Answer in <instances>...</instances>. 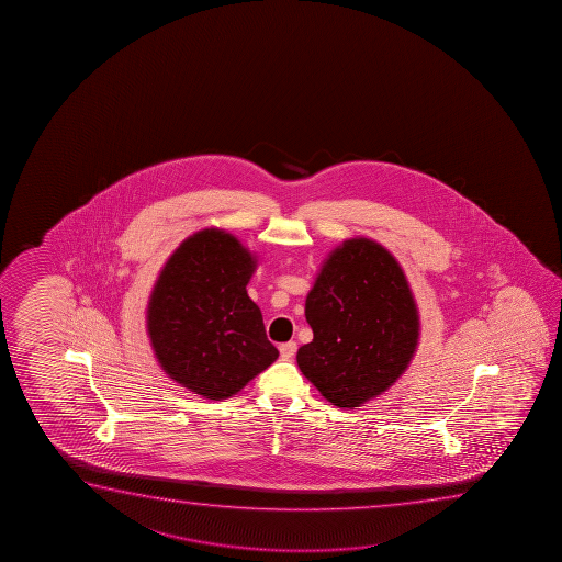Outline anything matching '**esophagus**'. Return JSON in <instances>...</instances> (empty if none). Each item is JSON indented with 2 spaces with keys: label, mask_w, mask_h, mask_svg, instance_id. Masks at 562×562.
I'll return each mask as SVG.
<instances>
[{
  "label": "esophagus",
  "mask_w": 562,
  "mask_h": 562,
  "mask_svg": "<svg viewBox=\"0 0 562 562\" xmlns=\"http://www.w3.org/2000/svg\"><path fill=\"white\" fill-rule=\"evenodd\" d=\"M295 351H297V344H295V341H288V344H282V346H280V357H282L284 361L293 359Z\"/></svg>",
  "instance_id": "34e87169"
}]
</instances>
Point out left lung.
<instances>
[{"label": "left lung", "instance_id": "obj_1", "mask_svg": "<svg viewBox=\"0 0 562 562\" xmlns=\"http://www.w3.org/2000/svg\"><path fill=\"white\" fill-rule=\"evenodd\" d=\"M313 341L303 376L336 407H361L390 390L420 338L415 295L400 262L369 238L346 239L323 262L305 300Z\"/></svg>", "mask_w": 562, "mask_h": 562}]
</instances>
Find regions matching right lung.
Wrapping results in <instances>:
<instances>
[{
    "label": "right lung",
    "mask_w": 562,
    "mask_h": 562,
    "mask_svg": "<svg viewBox=\"0 0 562 562\" xmlns=\"http://www.w3.org/2000/svg\"><path fill=\"white\" fill-rule=\"evenodd\" d=\"M257 257L231 232L203 228L162 265L147 301L161 369L205 400H228L278 359L246 285Z\"/></svg>",
    "instance_id": "1"
}]
</instances>
